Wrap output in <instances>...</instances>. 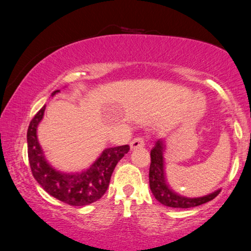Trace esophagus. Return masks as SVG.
Here are the masks:
<instances>
[{"mask_svg": "<svg viewBox=\"0 0 251 251\" xmlns=\"http://www.w3.org/2000/svg\"><path fill=\"white\" fill-rule=\"evenodd\" d=\"M145 146V139L143 137H137V138L132 139L131 143H130V149L131 150H136V149H140V147Z\"/></svg>", "mask_w": 251, "mask_h": 251, "instance_id": "esophagus-1", "label": "esophagus"}]
</instances>
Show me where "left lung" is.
Segmentation results:
<instances>
[{
	"label": "left lung",
	"mask_w": 251,
	"mask_h": 251,
	"mask_svg": "<svg viewBox=\"0 0 251 251\" xmlns=\"http://www.w3.org/2000/svg\"><path fill=\"white\" fill-rule=\"evenodd\" d=\"M164 152H166V144L163 139H159L151 151L150 187L160 203L171 208L185 209L207 203L217 197L221 190L200 198H187L176 193L167 183L166 171H164Z\"/></svg>",
	"instance_id": "1"
}]
</instances>
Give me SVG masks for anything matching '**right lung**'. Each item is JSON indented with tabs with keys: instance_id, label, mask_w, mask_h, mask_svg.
<instances>
[{
	"instance_id": "add662e5",
	"label": "right lung",
	"mask_w": 251,
	"mask_h": 251,
	"mask_svg": "<svg viewBox=\"0 0 251 251\" xmlns=\"http://www.w3.org/2000/svg\"><path fill=\"white\" fill-rule=\"evenodd\" d=\"M57 92L59 90L53 91L52 96ZM44 111L46 105L36 113L27 130L28 161L34 178L47 193L67 204L82 207L99 200L107 191L116 164L129 152V145L104 150L88 169L78 173L56 170L46 160L37 140V126L42 121Z\"/></svg>"
}]
</instances>
